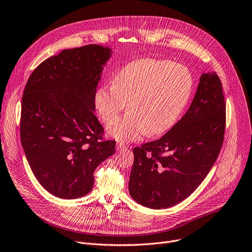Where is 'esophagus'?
Wrapping results in <instances>:
<instances>
[{
  "label": "esophagus",
  "instance_id": "1",
  "mask_svg": "<svg viewBox=\"0 0 252 252\" xmlns=\"http://www.w3.org/2000/svg\"><path fill=\"white\" fill-rule=\"evenodd\" d=\"M126 149V146L125 145H123V144H121V143H118L117 144V150L118 151H123V150H125Z\"/></svg>",
  "mask_w": 252,
  "mask_h": 252
}]
</instances>
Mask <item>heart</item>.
Segmentation results:
<instances>
[{
    "instance_id": "heart-1",
    "label": "heart",
    "mask_w": 252,
    "mask_h": 252,
    "mask_svg": "<svg viewBox=\"0 0 252 252\" xmlns=\"http://www.w3.org/2000/svg\"><path fill=\"white\" fill-rule=\"evenodd\" d=\"M192 89L193 77L187 67L143 58L123 66L113 83L100 85L94 104L101 120L109 125L127 102L128 111L107 132L119 142H134L148 132L157 135L170 129L188 103Z\"/></svg>"
}]
</instances>
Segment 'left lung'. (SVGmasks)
Masks as SVG:
<instances>
[{
  "instance_id": "1",
  "label": "left lung",
  "mask_w": 252,
  "mask_h": 252,
  "mask_svg": "<svg viewBox=\"0 0 252 252\" xmlns=\"http://www.w3.org/2000/svg\"><path fill=\"white\" fill-rule=\"evenodd\" d=\"M226 103L216 72L202 73L188 110L161 139L132 150L131 198L165 209L189 197L216 162L225 130Z\"/></svg>"
}]
</instances>
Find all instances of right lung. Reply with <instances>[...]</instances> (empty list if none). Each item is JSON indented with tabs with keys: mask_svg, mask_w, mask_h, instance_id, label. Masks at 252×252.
Here are the masks:
<instances>
[{
	"mask_svg": "<svg viewBox=\"0 0 252 252\" xmlns=\"http://www.w3.org/2000/svg\"><path fill=\"white\" fill-rule=\"evenodd\" d=\"M112 50L65 49L43 61L22 97L20 134L31 170L50 194L76 199L94 187V170L116 152L103 141L94 94Z\"/></svg>",
	"mask_w": 252,
	"mask_h": 252,
	"instance_id": "1",
	"label": "right lung"
}]
</instances>
